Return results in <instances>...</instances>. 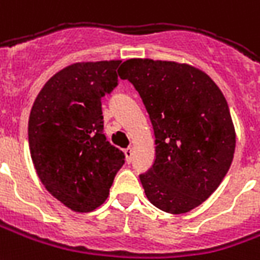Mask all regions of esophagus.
<instances>
[{
    "label": "esophagus",
    "instance_id": "1",
    "mask_svg": "<svg viewBox=\"0 0 260 260\" xmlns=\"http://www.w3.org/2000/svg\"><path fill=\"white\" fill-rule=\"evenodd\" d=\"M124 153H125V156H126V161H128V163H131V160H132V155H134L132 149L126 148L124 150Z\"/></svg>",
    "mask_w": 260,
    "mask_h": 260
}]
</instances>
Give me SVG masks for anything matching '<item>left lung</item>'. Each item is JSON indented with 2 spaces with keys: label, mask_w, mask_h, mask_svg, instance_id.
I'll list each match as a JSON object with an SVG mask.
<instances>
[{
  "label": "left lung",
  "mask_w": 260,
  "mask_h": 260,
  "mask_svg": "<svg viewBox=\"0 0 260 260\" xmlns=\"http://www.w3.org/2000/svg\"><path fill=\"white\" fill-rule=\"evenodd\" d=\"M118 74L139 92L155 134L153 165L139 174L146 197L170 214L193 210L215 191L234 157L224 94L201 70L174 61L131 59Z\"/></svg>",
  "instance_id": "8db88e82"
}]
</instances>
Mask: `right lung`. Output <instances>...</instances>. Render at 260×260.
Here are the masks:
<instances>
[{
	"label": "right lung",
	"mask_w": 260,
	"mask_h": 260,
	"mask_svg": "<svg viewBox=\"0 0 260 260\" xmlns=\"http://www.w3.org/2000/svg\"><path fill=\"white\" fill-rule=\"evenodd\" d=\"M119 60L76 63L43 86L30 110L29 150L36 173L53 197L73 211L101 206L122 150L104 135L101 99L118 86Z\"/></svg>",
	"instance_id": "obj_1"
}]
</instances>
